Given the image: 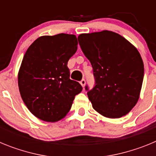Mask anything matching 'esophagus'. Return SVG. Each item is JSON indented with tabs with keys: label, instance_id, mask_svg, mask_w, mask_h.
Wrapping results in <instances>:
<instances>
[{
	"label": "esophagus",
	"instance_id": "34e87169",
	"mask_svg": "<svg viewBox=\"0 0 156 156\" xmlns=\"http://www.w3.org/2000/svg\"><path fill=\"white\" fill-rule=\"evenodd\" d=\"M80 84L82 85L83 87L85 86V83H86V81H85L84 79H82V80H81L80 82Z\"/></svg>",
	"mask_w": 156,
	"mask_h": 156
}]
</instances>
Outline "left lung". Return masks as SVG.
<instances>
[{
	"instance_id": "obj_1",
	"label": "left lung",
	"mask_w": 156,
	"mask_h": 156,
	"mask_svg": "<svg viewBox=\"0 0 156 156\" xmlns=\"http://www.w3.org/2000/svg\"><path fill=\"white\" fill-rule=\"evenodd\" d=\"M78 41L93 68L94 87L85 86L93 108L108 118L126 115L137 104L144 79L137 48L108 30L80 34Z\"/></svg>"
}]
</instances>
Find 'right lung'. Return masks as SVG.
<instances>
[{
	"mask_svg": "<svg viewBox=\"0 0 156 156\" xmlns=\"http://www.w3.org/2000/svg\"><path fill=\"white\" fill-rule=\"evenodd\" d=\"M76 37L60 34L37 38L27 49L18 76L28 109L46 122L64 118L83 87L70 80L67 64L77 50Z\"/></svg>",
	"mask_w": 156,
	"mask_h": 156,
	"instance_id": "add662e5",
	"label": "right lung"
}]
</instances>
